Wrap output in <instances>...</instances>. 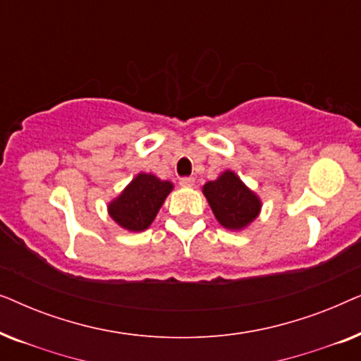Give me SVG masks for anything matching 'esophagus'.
I'll use <instances>...</instances> for the list:
<instances>
[{"instance_id": "34e87169", "label": "esophagus", "mask_w": 361, "mask_h": 361, "mask_svg": "<svg viewBox=\"0 0 361 361\" xmlns=\"http://www.w3.org/2000/svg\"><path fill=\"white\" fill-rule=\"evenodd\" d=\"M194 184H195L194 177H180V179H179L180 187H192Z\"/></svg>"}]
</instances>
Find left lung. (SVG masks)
I'll return each mask as SVG.
<instances>
[{
	"instance_id": "left-lung-1",
	"label": "left lung",
	"mask_w": 361,
	"mask_h": 361,
	"mask_svg": "<svg viewBox=\"0 0 361 361\" xmlns=\"http://www.w3.org/2000/svg\"><path fill=\"white\" fill-rule=\"evenodd\" d=\"M204 195L209 200L215 219L228 230H241L250 225L261 210V202L240 177L225 171L216 180L204 185Z\"/></svg>"
}]
</instances>
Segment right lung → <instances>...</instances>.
<instances>
[{"instance_id":"obj_1","label":"right lung","mask_w":361,"mask_h":361,"mask_svg":"<svg viewBox=\"0 0 361 361\" xmlns=\"http://www.w3.org/2000/svg\"><path fill=\"white\" fill-rule=\"evenodd\" d=\"M171 190L169 180H161L152 174H137L108 205V214L125 230L142 231L156 219Z\"/></svg>"}]
</instances>
